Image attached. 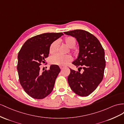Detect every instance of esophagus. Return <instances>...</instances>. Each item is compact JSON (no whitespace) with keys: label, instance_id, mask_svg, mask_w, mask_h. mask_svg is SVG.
<instances>
[{"label":"esophagus","instance_id":"1","mask_svg":"<svg viewBox=\"0 0 124 124\" xmlns=\"http://www.w3.org/2000/svg\"><path fill=\"white\" fill-rule=\"evenodd\" d=\"M60 69H61V70H62L63 69V66H60Z\"/></svg>","mask_w":124,"mask_h":124}]
</instances>
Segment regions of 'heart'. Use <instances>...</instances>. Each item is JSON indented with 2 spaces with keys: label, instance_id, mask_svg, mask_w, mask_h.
<instances>
[{
  "label": "heart",
  "instance_id": "b5f03b06",
  "mask_svg": "<svg viewBox=\"0 0 124 124\" xmlns=\"http://www.w3.org/2000/svg\"><path fill=\"white\" fill-rule=\"evenodd\" d=\"M64 43L70 48H73L76 45L75 39L71 36L65 37L63 40ZM59 47V42L55 40L51 44L49 48V52L51 54H54L58 51ZM73 58L71 55H62L59 54H56L51 56L49 59V62L50 64L54 65H57L59 66H65L68 64L69 62L72 61Z\"/></svg>",
  "mask_w": 124,
  "mask_h": 124
}]
</instances>
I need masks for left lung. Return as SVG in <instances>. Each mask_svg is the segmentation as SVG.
Returning a JSON list of instances; mask_svg holds the SVG:
<instances>
[{"label":"left lung","instance_id":"left-lung-1","mask_svg":"<svg viewBox=\"0 0 124 124\" xmlns=\"http://www.w3.org/2000/svg\"><path fill=\"white\" fill-rule=\"evenodd\" d=\"M76 39L79 54L72 63L84 69L82 74L70 69L68 78L69 86L76 94L86 97L91 94L103 79L105 67V53L100 41L93 34L82 30L65 31Z\"/></svg>","mask_w":124,"mask_h":124}]
</instances>
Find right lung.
<instances>
[{"mask_svg":"<svg viewBox=\"0 0 124 124\" xmlns=\"http://www.w3.org/2000/svg\"><path fill=\"white\" fill-rule=\"evenodd\" d=\"M62 35V33L36 35L26 40L19 52L17 70L20 83L24 91L33 98L44 99L54 89L60 72L59 66L51 65L49 70L41 72L40 65L48 56L51 44Z\"/></svg>","mask_w":124,"mask_h":124,"instance_id":"add662e5","label":"right lung"}]
</instances>
